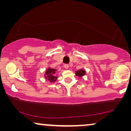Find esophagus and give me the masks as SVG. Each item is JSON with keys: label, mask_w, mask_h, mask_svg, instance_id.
<instances>
[{"label": "esophagus", "mask_w": 131, "mask_h": 131, "mask_svg": "<svg viewBox=\"0 0 131 131\" xmlns=\"http://www.w3.org/2000/svg\"><path fill=\"white\" fill-rule=\"evenodd\" d=\"M64 68H65V69H69V64H64Z\"/></svg>", "instance_id": "obj_1"}]
</instances>
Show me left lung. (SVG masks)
Segmentation results:
<instances>
[{"instance_id":"8db88e82","label":"left lung","mask_w":131,"mask_h":131,"mask_svg":"<svg viewBox=\"0 0 131 131\" xmlns=\"http://www.w3.org/2000/svg\"><path fill=\"white\" fill-rule=\"evenodd\" d=\"M85 71L83 70H79L76 71V75L79 77H82L84 75H85Z\"/></svg>"}]
</instances>
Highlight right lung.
<instances>
[{
	"label": "right lung",
	"mask_w": 131,
	"mask_h": 131,
	"mask_svg": "<svg viewBox=\"0 0 131 131\" xmlns=\"http://www.w3.org/2000/svg\"><path fill=\"white\" fill-rule=\"evenodd\" d=\"M55 71H56V70L53 69H51V68H48V69L46 70V73H45V78L46 79H48L50 82H54L56 81L57 76L55 75Z\"/></svg>",
	"instance_id": "1"
}]
</instances>
